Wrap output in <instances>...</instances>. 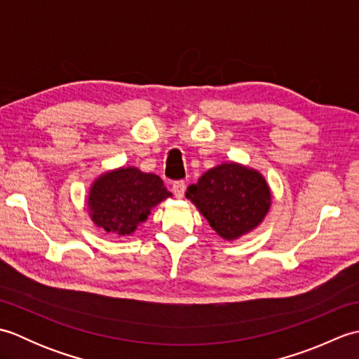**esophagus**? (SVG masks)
I'll list each match as a JSON object with an SVG mask.
<instances>
[{
	"label": "esophagus",
	"instance_id": "1",
	"mask_svg": "<svg viewBox=\"0 0 359 359\" xmlns=\"http://www.w3.org/2000/svg\"><path fill=\"white\" fill-rule=\"evenodd\" d=\"M185 189H187V184L184 180H177L172 184V193L175 197H177V199H182V197H184Z\"/></svg>",
	"mask_w": 359,
	"mask_h": 359
}]
</instances>
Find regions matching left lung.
<instances>
[{
  "label": "left lung",
  "mask_w": 359,
  "mask_h": 359,
  "mask_svg": "<svg viewBox=\"0 0 359 359\" xmlns=\"http://www.w3.org/2000/svg\"><path fill=\"white\" fill-rule=\"evenodd\" d=\"M185 196L228 242L253 231L271 207V191L264 175L236 162L211 168L197 184L188 187Z\"/></svg>",
  "instance_id": "1"
}]
</instances>
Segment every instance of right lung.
Returning a JSON list of instances; mask_svg holds the SVG:
<instances>
[{
	"instance_id": "obj_1",
	"label": "right lung",
	"mask_w": 359,
	"mask_h": 359,
	"mask_svg": "<svg viewBox=\"0 0 359 359\" xmlns=\"http://www.w3.org/2000/svg\"><path fill=\"white\" fill-rule=\"evenodd\" d=\"M171 196L158 175L121 166L98 175L89 188L86 205L93 222L102 230L131 236L147 222L151 210Z\"/></svg>"
}]
</instances>
